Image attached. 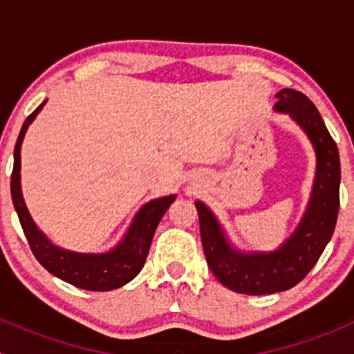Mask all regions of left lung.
<instances>
[{
  "label": "left lung",
  "mask_w": 354,
  "mask_h": 354,
  "mask_svg": "<svg viewBox=\"0 0 354 354\" xmlns=\"http://www.w3.org/2000/svg\"><path fill=\"white\" fill-rule=\"evenodd\" d=\"M276 97L279 101L274 109L288 113L306 131L317 152L312 198L292 236L276 252L240 253L227 243L212 212L202 202H195L200 238L210 270L223 286L243 295H270L296 286L329 243L339 212L341 164L337 145L322 116L301 92L283 88Z\"/></svg>",
  "instance_id": "8db88e82"
}]
</instances>
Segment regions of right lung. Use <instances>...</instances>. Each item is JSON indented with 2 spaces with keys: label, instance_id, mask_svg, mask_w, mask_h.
<instances>
[{
  "label": "right lung",
  "instance_id": "1",
  "mask_svg": "<svg viewBox=\"0 0 354 354\" xmlns=\"http://www.w3.org/2000/svg\"><path fill=\"white\" fill-rule=\"evenodd\" d=\"M44 104L46 102H42L24 121V127L20 130L19 138H17L15 152H13L15 162H13L12 173V200L17 214H19L28 246L44 269H48L59 279L73 284V286L87 289V291H111V289L123 286V284L130 283L144 267L157 224L174 200V195L145 203L135 216V221L128 230L127 236L121 240V243L116 248L108 253H101V255L75 253L53 245L32 221L30 214L24 203L22 190H20V145H22L28 124L37 116V113Z\"/></svg>",
  "mask_w": 354,
  "mask_h": 354
}]
</instances>
